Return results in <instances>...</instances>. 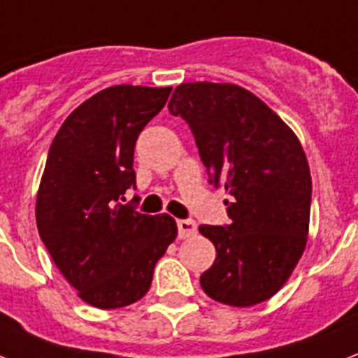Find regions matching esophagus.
I'll return each instance as SVG.
<instances>
[{"label": "esophagus", "mask_w": 358, "mask_h": 358, "mask_svg": "<svg viewBox=\"0 0 358 358\" xmlns=\"http://www.w3.org/2000/svg\"><path fill=\"white\" fill-rule=\"evenodd\" d=\"M176 226H178L180 239H187V237H193V235L196 234V224H194V220L191 219L176 220Z\"/></svg>", "instance_id": "34e87169"}]
</instances>
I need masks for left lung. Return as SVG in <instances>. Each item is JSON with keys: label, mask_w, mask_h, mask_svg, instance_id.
<instances>
[{"label": "left lung", "mask_w": 358, "mask_h": 358, "mask_svg": "<svg viewBox=\"0 0 358 358\" xmlns=\"http://www.w3.org/2000/svg\"><path fill=\"white\" fill-rule=\"evenodd\" d=\"M169 112L189 124L209 184L231 196L229 224L200 226L217 257L200 275L209 298L234 307L268 300L307 245L310 171L296 134L235 84H180Z\"/></svg>", "instance_id": "1"}]
</instances>
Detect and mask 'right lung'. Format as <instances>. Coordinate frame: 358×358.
<instances>
[{
  "label": "right lung",
  "instance_id": "1",
  "mask_svg": "<svg viewBox=\"0 0 358 358\" xmlns=\"http://www.w3.org/2000/svg\"><path fill=\"white\" fill-rule=\"evenodd\" d=\"M173 88L112 86L69 113L55 136L36 196L40 239L57 268L97 309L141 300L176 239L173 217L121 204L136 189L134 147Z\"/></svg>",
  "mask_w": 358,
  "mask_h": 358
}]
</instances>
